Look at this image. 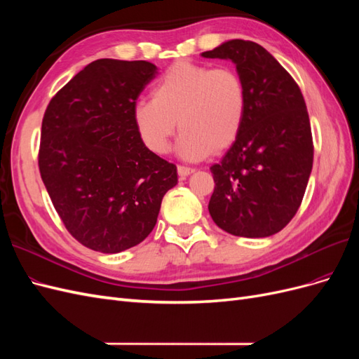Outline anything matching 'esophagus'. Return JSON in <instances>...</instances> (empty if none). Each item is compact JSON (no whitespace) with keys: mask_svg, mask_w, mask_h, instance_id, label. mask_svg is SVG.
Masks as SVG:
<instances>
[{"mask_svg":"<svg viewBox=\"0 0 359 359\" xmlns=\"http://www.w3.org/2000/svg\"><path fill=\"white\" fill-rule=\"evenodd\" d=\"M177 170H178V175L181 177V178H186V177H189L190 173H193L194 172V169L193 168H189V166H178L177 168Z\"/></svg>","mask_w":359,"mask_h":359,"instance_id":"34e87169","label":"esophagus"}]
</instances>
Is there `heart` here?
Masks as SVG:
<instances>
[{
    "mask_svg": "<svg viewBox=\"0 0 359 359\" xmlns=\"http://www.w3.org/2000/svg\"><path fill=\"white\" fill-rule=\"evenodd\" d=\"M247 109V85L235 69L178 61L157 79L153 100L135 106L133 121L154 154L168 153L178 121V153L198 161L236 142Z\"/></svg>",
    "mask_w": 359,
    "mask_h": 359,
    "instance_id": "heart-1",
    "label": "heart"
}]
</instances>
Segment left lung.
I'll list each match as a JSON object with an SVG mask.
<instances>
[{
  "label": "left lung",
  "mask_w": 359,
  "mask_h": 359,
  "mask_svg": "<svg viewBox=\"0 0 359 359\" xmlns=\"http://www.w3.org/2000/svg\"><path fill=\"white\" fill-rule=\"evenodd\" d=\"M202 57L231 60L248 93L240 137L210 168L215 182L210 214L227 233L271 236L297 214L311 173L306 102L292 76L255 41H224Z\"/></svg>",
  "instance_id": "1"
}]
</instances>
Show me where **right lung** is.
Here are the masks:
<instances>
[{
    "instance_id": "add662e5",
    "label": "right lung",
    "mask_w": 359,
    "mask_h": 359,
    "mask_svg": "<svg viewBox=\"0 0 359 359\" xmlns=\"http://www.w3.org/2000/svg\"><path fill=\"white\" fill-rule=\"evenodd\" d=\"M156 74L148 61H93L43 116V184L70 235L94 252L142 243L178 182L177 166L144 145L133 121L137 97Z\"/></svg>"
}]
</instances>
